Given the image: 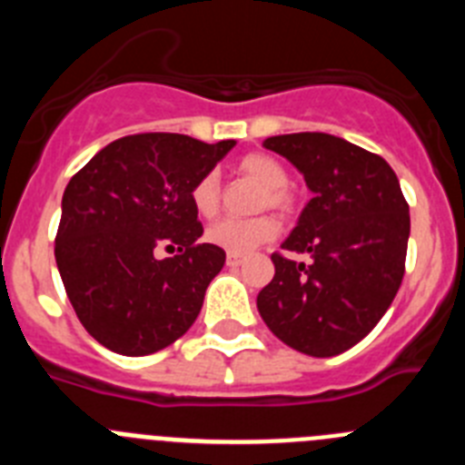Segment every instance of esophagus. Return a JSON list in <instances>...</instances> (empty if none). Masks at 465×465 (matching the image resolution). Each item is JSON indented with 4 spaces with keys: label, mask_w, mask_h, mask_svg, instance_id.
Masks as SVG:
<instances>
[{
    "label": "esophagus",
    "mask_w": 465,
    "mask_h": 465,
    "mask_svg": "<svg viewBox=\"0 0 465 465\" xmlns=\"http://www.w3.org/2000/svg\"><path fill=\"white\" fill-rule=\"evenodd\" d=\"M230 265V268H237V265H242L244 262V256H237V253H228V261H225Z\"/></svg>",
    "instance_id": "1"
}]
</instances>
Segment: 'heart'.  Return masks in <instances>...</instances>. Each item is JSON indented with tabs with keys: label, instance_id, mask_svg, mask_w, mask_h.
I'll return each instance as SVG.
<instances>
[{
	"label": "heart",
	"instance_id": "b5f03b06",
	"mask_svg": "<svg viewBox=\"0 0 465 465\" xmlns=\"http://www.w3.org/2000/svg\"><path fill=\"white\" fill-rule=\"evenodd\" d=\"M237 170L244 176L258 182L265 186V197H262V207L270 204L274 209H289L291 197L289 193L283 191V186L289 183V172L283 170L279 160L272 155L265 153H249L237 163ZM191 203L200 216H213L219 212L221 204V188H219V176L213 172H207L195 182L191 191ZM279 232V225L272 216H253V219H225L216 221L207 228V240L213 246H219L228 253H249L256 246L265 244L272 240Z\"/></svg>",
	"mask_w": 465,
	"mask_h": 465
}]
</instances>
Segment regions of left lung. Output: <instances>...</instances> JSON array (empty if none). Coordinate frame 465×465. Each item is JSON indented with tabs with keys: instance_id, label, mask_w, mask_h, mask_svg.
I'll list each match as a JSON object with an SVG mask.
<instances>
[{
	"instance_id": "8db88e82",
	"label": "left lung",
	"mask_w": 465,
	"mask_h": 465,
	"mask_svg": "<svg viewBox=\"0 0 465 465\" xmlns=\"http://www.w3.org/2000/svg\"><path fill=\"white\" fill-rule=\"evenodd\" d=\"M262 146L305 176L312 200L272 253L274 277L258 312L283 344L307 356H338L368 335L405 274L410 207L384 158L326 133L268 137Z\"/></svg>"
}]
</instances>
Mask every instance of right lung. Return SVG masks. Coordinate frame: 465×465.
<instances>
[{
  "label": "right lung",
  "mask_w": 465,
  "mask_h": 465,
  "mask_svg": "<svg viewBox=\"0 0 465 465\" xmlns=\"http://www.w3.org/2000/svg\"><path fill=\"white\" fill-rule=\"evenodd\" d=\"M235 146L186 134L121 137L69 179L55 262L85 331L123 356L179 340L203 310L225 252L197 244L203 223L191 191ZM160 245L177 256L160 262Z\"/></svg>",
  "instance_id": "add662e5"
}]
</instances>
